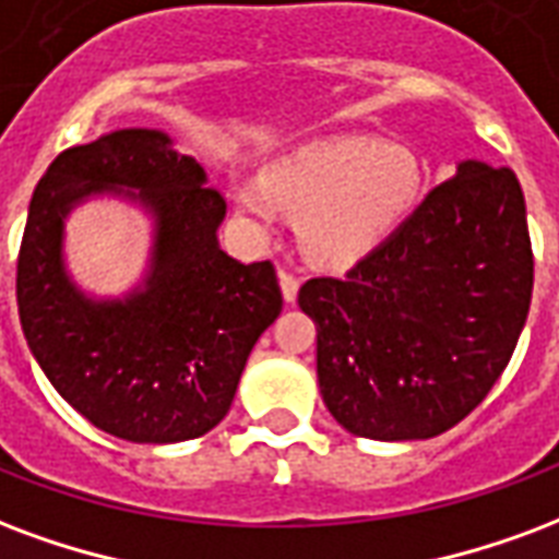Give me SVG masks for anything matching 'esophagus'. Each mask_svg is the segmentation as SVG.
I'll return each mask as SVG.
<instances>
[{"label": "esophagus", "mask_w": 559, "mask_h": 559, "mask_svg": "<svg viewBox=\"0 0 559 559\" xmlns=\"http://www.w3.org/2000/svg\"><path fill=\"white\" fill-rule=\"evenodd\" d=\"M278 281H281V293H284V299L287 301H296V296H299V278L293 275L290 269H278Z\"/></svg>", "instance_id": "34e87169"}]
</instances>
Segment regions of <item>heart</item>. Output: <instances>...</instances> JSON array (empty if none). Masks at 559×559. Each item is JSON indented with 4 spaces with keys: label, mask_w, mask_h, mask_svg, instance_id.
<instances>
[{
    "label": "heart",
    "mask_w": 559,
    "mask_h": 559,
    "mask_svg": "<svg viewBox=\"0 0 559 559\" xmlns=\"http://www.w3.org/2000/svg\"><path fill=\"white\" fill-rule=\"evenodd\" d=\"M420 163L400 144L325 139L281 156L237 204L258 225L301 222V248L322 269H349L403 227L420 198Z\"/></svg>",
    "instance_id": "obj_1"
}]
</instances>
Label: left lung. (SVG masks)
<instances>
[{"label":"left lung","instance_id":"8db88e82","mask_svg":"<svg viewBox=\"0 0 559 559\" xmlns=\"http://www.w3.org/2000/svg\"><path fill=\"white\" fill-rule=\"evenodd\" d=\"M531 293L519 177L468 159L343 278L301 284L322 403L353 436H441L507 370Z\"/></svg>","mask_w":559,"mask_h":559}]
</instances>
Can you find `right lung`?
<instances>
[{"instance_id":"obj_1","label":"right lung","mask_w":559,"mask_h":559,"mask_svg":"<svg viewBox=\"0 0 559 559\" xmlns=\"http://www.w3.org/2000/svg\"><path fill=\"white\" fill-rule=\"evenodd\" d=\"M159 130H118L56 156L16 258V308L52 388L103 432L135 444L198 438L227 415L251 346L281 313L269 260L218 248L225 198ZM139 188L157 216L152 278L127 302H91L60 263V225L80 197Z\"/></svg>"}]
</instances>
